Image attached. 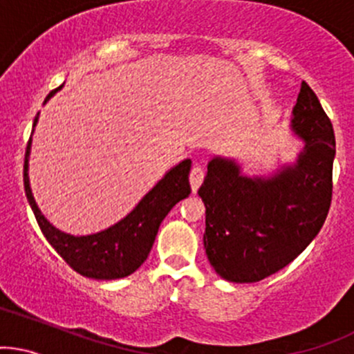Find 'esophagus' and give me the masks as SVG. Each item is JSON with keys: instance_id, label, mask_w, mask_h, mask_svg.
I'll return each mask as SVG.
<instances>
[{"instance_id": "34e87169", "label": "esophagus", "mask_w": 354, "mask_h": 354, "mask_svg": "<svg viewBox=\"0 0 354 354\" xmlns=\"http://www.w3.org/2000/svg\"><path fill=\"white\" fill-rule=\"evenodd\" d=\"M203 178H205V171L201 169L200 166H195V168L192 169V173H189V185H192L193 193L198 192L200 185L203 183Z\"/></svg>"}]
</instances>
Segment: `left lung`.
<instances>
[{
  "mask_svg": "<svg viewBox=\"0 0 354 354\" xmlns=\"http://www.w3.org/2000/svg\"><path fill=\"white\" fill-rule=\"evenodd\" d=\"M290 131L302 146L294 161L267 174H247L234 158L215 154L198 195L203 243L221 279L252 284L284 269L319 234L333 193L335 131L319 99L301 84Z\"/></svg>",
  "mask_w": 354,
  "mask_h": 354,
  "instance_id": "1",
  "label": "left lung"
}]
</instances>
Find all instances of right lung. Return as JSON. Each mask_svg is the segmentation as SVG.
I'll list each match as a JSON object with an SVG mask.
<instances>
[{
    "label": "right lung",
    "instance_id": "obj_1",
    "mask_svg": "<svg viewBox=\"0 0 354 354\" xmlns=\"http://www.w3.org/2000/svg\"><path fill=\"white\" fill-rule=\"evenodd\" d=\"M62 87L64 84L50 92L44 104L48 102L58 91H62ZM38 118H40V112L33 120V131L26 146L23 181H25L28 203L45 239L55 248L57 254L84 277L97 279V281L127 277L145 263L153 248L159 225L166 218L171 208L192 193L188 180L192 159H183L166 171L165 176L138 201V205L114 225L95 234L72 235L58 230L55 225L46 220L35 201L32 186H30V153H32V139Z\"/></svg>",
    "mask_w": 354,
    "mask_h": 354
}]
</instances>
